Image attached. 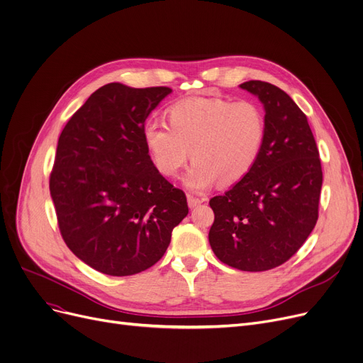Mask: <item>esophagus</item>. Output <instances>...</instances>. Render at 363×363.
Listing matches in <instances>:
<instances>
[{
	"mask_svg": "<svg viewBox=\"0 0 363 363\" xmlns=\"http://www.w3.org/2000/svg\"><path fill=\"white\" fill-rule=\"evenodd\" d=\"M186 200H188V206L191 207V208H194V207L200 206L206 199H200V197H194V196H191V194H188V196H186Z\"/></svg>",
	"mask_w": 363,
	"mask_h": 363,
	"instance_id": "34e87169",
	"label": "esophagus"
}]
</instances>
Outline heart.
Listing matches in <instances>:
<instances>
[{
	"instance_id": "1",
	"label": "heart",
	"mask_w": 363,
	"mask_h": 363,
	"mask_svg": "<svg viewBox=\"0 0 363 363\" xmlns=\"http://www.w3.org/2000/svg\"><path fill=\"white\" fill-rule=\"evenodd\" d=\"M169 123L150 121L143 138L152 164L164 177H175L194 159L185 184L204 191L220 181L233 185L256 166L266 141V116L252 100L186 99L167 110Z\"/></svg>"
}]
</instances>
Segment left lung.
<instances>
[{"instance_id": "8db88e82", "label": "left lung", "mask_w": 363, "mask_h": 363, "mask_svg": "<svg viewBox=\"0 0 363 363\" xmlns=\"http://www.w3.org/2000/svg\"><path fill=\"white\" fill-rule=\"evenodd\" d=\"M240 88L263 104L266 141L250 174L208 201L215 213L208 242L228 266L262 272L287 262L311 235L322 167L306 114L289 94L262 81Z\"/></svg>"}]
</instances>
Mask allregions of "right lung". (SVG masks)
I'll use <instances>...</instances> for the list:
<instances>
[{
  "label": "right lung",
  "mask_w": 363,
  "mask_h": 363,
  "mask_svg": "<svg viewBox=\"0 0 363 363\" xmlns=\"http://www.w3.org/2000/svg\"><path fill=\"white\" fill-rule=\"evenodd\" d=\"M167 86L99 88L60 133L50 193L72 253L111 277L157 263L188 215L182 189L152 164L143 138L148 114Z\"/></svg>",
  "instance_id": "1"
}]
</instances>
